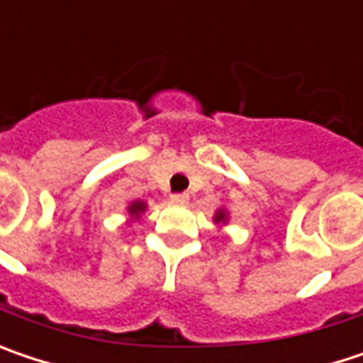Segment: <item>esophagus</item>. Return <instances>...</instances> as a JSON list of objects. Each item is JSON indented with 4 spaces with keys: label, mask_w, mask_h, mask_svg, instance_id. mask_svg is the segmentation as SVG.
I'll use <instances>...</instances> for the list:
<instances>
[{
    "label": "esophagus",
    "mask_w": 363,
    "mask_h": 363,
    "mask_svg": "<svg viewBox=\"0 0 363 363\" xmlns=\"http://www.w3.org/2000/svg\"><path fill=\"white\" fill-rule=\"evenodd\" d=\"M170 199L174 203H189V195L186 193H174V195H170Z\"/></svg>",
    "instance_id": "1"
}]
</instances>
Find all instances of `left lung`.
<instances>
[{
	"label": "left lung",
	"instance_id": "left-lung-1",
	"mask_svg": "<svg viewBox=\"0 0 363 363\" xmlns=\"http://www.w3.org/2000/svg\"><path fill=\"white\" fill-rule=\"evenodd\" d=\"M216 222H225L224 211H218V213H216Z\"/></svg>",
	"mask_w": 363,
	"mask_h": 363
}]
</instances>
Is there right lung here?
<instances>
[{"label":"right lung","instance_id":"obj_1","mask_svg":"<svg viewBox=\"0 0 363 363\" xmlns=\"http://www.w3.org/2000/svg\"><path fill=\"white\" fill-rule=\"evenodd\" d=\"M143 209H145V203H141V201H135L129 205V211H131V216H139Z\"/></svg>","mask_w":363,"mask_h":363}]
</instances>
